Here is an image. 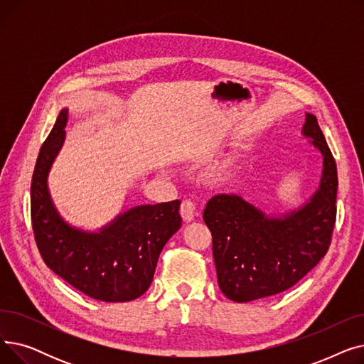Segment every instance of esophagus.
<instances>
[{
  "instance_id": "1",
  "label": "esophagus",
  "mask_w": 364,
  "mask_h": 364,
  "mask_svg": "<svg viewBox=\"0 0 364 364\" xmlns=\"http://www.w3.org/2000/svg\"><path fill=\"white\" fill-rule=\"evenodd\" d=\"M195 211H196V206L195 203L190 200V199H184L181 202V206H180V214L183 217L184 221H192L193 217H195Z\"/></svg>"
}]
</instances>
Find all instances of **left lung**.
<instances>
[{"label": "left lung", "instance_id": "8db88e82", "mask_svg": "<svg viewBox=\"0 0 364 364\" xmlns=\"http://www.w3.org/2000/svg\"><path fill=\"white\" fill-rule=\"evenodd\" d=\"M302 134L323 155L313 198L283 217H269L237 195H217L203 221L213 235L218 286L232 301L247 302L292 288L326 255L336 221L338 172L317 118L305 117Z\"/></svg>", "mask_w": 364, "mask_h": 364}]
</instances>
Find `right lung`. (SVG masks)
Listing matches in <instances>:
<instances>
[{
	"label": "right lung",
	"mask_w": 364,
	"mask_h": 364,
	"mask_svg": "<svg viewBox=\"0 0 364 364\" xmlns=\"http://www.w3.org/2000/svg\"><path fill=\"white\" fill-rule=\"evenodd\" d=\"M68 109L38 155L31 183L35 242L50 270L75 289L105 302L141 296L153 280L165 243L181 227L180 200L131 208L99 233L70 227L51 202L47 176L65 141Z\"/></svg>",
	"instance_id": "1"
}]
</instances>
